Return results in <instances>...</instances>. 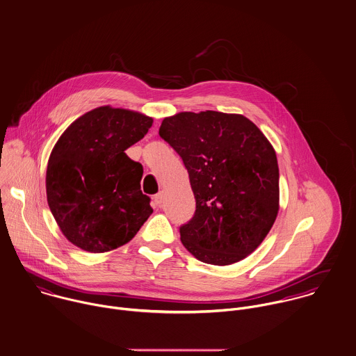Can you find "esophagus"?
Here are the masks:
<instances>
[{
    "instance_id": "esophagus-1",
    "label": "esophagus",
    "mask_w": 356,
    "mask_h": 356,
    "mask_svg": "<svg viewBox=\"0 0 356 356\" xmlns=\"http://www.w3.org/2000/svg\"><path fill=\"white\" fill-rule=\"evenodd\" d=\"M163 200H164V192L161 191V192H159V193L154 196V203L157 204V205H160V204L163 203Z\"/></svg>"
}]
</instances>
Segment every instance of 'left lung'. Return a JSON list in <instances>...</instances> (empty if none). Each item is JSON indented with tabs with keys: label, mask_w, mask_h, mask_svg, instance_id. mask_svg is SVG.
<instances>
[{
	"label": "left lung",
	"mask_w": 356,
	"mask_h": 356,
	"mask_svg": "<svg viewBox=\"0 0 356 356\" xmlns=\"http://www.w3.org/2000/svg\"><path fill=\"white\" fill-rule=\"evenodd\" d=\"M159 134L182 157L196 199L179 229L184 247L215 266L252 254L280 209L277 154L266 136L248 118L216 111L164 118Z\"/></svg>",
	"instance_id": "obj_1"
}]
</instances>
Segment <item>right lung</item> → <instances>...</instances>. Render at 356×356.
<instances>
[{
    "mask_svg": "<svg viewBox=\"0 0 356 356\" xmlns=\"http://www.w3.org/2000/svg\"><path fill=\"white\" fill-rule=\"evenodd\" d=\"M144 113L104 105L74 120L51 149L47 199L64 237L102 254L127 244L149 218L143 165L124 151L152 126Z\"/></svg>",
    "mask_w": 356,
    "mask_h": 356,
    "instance_id": "obj_1",
    "label": "right lung"
}]
</instances>
